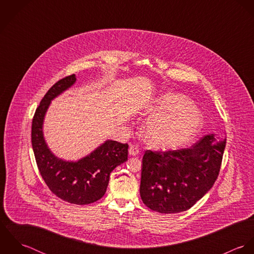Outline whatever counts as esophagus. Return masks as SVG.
Masks as SVG:
<instances>
[{"label":"esophagus","instance_id":"esophagus-1","mask_svg":"<svg viewBox=\"0 0 254 254\" xmlns=\"http://www.w3.org/2000/svg\"><path fill=\"white\" fill-rule=\"evenodd\" d=\"M139 153H140L139 146L135 145H130V147H129V154L130 155H138Z\"/></svg>","mask_w":254,"mask_h":254}]
</instances>
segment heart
Here are the masks:
<instances>
[{
  "label": "heart",
  "instance_id": "1",
  "mask_svg": "<svg viewBox=\"0 0 254 254\" xmlns=\"http://www.w3.org/2000/svg\"><path fill=\"white\" fill-rule=\"evenodd\" d=\"M152 115L145 124L148 144L158 148H170L188 142L202 124L200 111L180 94L166 93L150 107Z\"/></svg>",
  "mask_w": 254,
  "mask_h": 254
}]
</instances>
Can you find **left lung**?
Listing matches in <instances>:
<instances>
[{
  "label": "left lung",
  "mask_w": 254,
  "mask_h": 254,
  "mask_svg": "<svg viewBox=\"0 0 254 254\" xmlns=\"http://www.w3.org/2000/svg\"><path fill=\"white\" fill-rule=\"evenodd\" d=\"M225 145L226 137L207 135L190 148L146 150L140 187L143 202L165 214L192 207L216 181Z\"/></svg>",
  "instance_id": "obj_1"
}]
</instances>
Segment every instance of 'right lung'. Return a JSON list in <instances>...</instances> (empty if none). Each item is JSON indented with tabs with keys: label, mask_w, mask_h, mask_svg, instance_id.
<instances>
[{
	"label": "right lung",
	"mask_w": 254,
	"mask_h": 254,
	"mask_svg": "<svg viewBox=\"0 0 254 254\" xmlns=\"http://www.w3.org/2000/svg\"><path fill=\"white\" fill-rule=\"evenodd\" d=\"M75 74L55 83L42 99L32 120L31 142L37 166L50 190L73 204L84 205L102 198L107 191L111 171L128 159V144L107 141L77 162L57 158L45 143L43 119L51 101L72 86Z\"/></svg>",
	"instance_id": "1"
}]
</instances>
